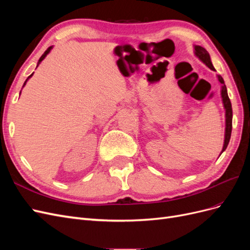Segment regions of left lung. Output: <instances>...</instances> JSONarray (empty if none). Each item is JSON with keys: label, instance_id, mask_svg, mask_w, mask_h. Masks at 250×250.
I'll list each match as a JSON object with an SVG mask.
<instances>
[{"label": "left lung", "instance_id": "obj_1", "mask_svg": "<svg viewBox=\"0 0 250 250\" xmlns=\"http://www.w3.org/2000/svg\"><path fill=\"white\" fill-rule=\"evenodd\" d=\"M194 54L196 57H198L201 62L208 66L210 70L216 71L215 67L213 66V63L210 62V56L208 52L201 46L198 44H195L194 46ZM218 81L221 83V98H222V103L223 107L225 109V133H224V143H223V148L221 150L220 155L224 152L225 149L228 148V145L230 140V134H231V127H232V108H231V103L228 95V89H226V85L224 83L223 78L220 75H217Z\"/></svg>", "mask_w": 250, "mask_h": 250}]
</instances>
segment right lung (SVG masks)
<instances>
[{"label": "right lung", "mask_w": 250, "mask_h": 250, "mask_svg": "<svg viewBox=\"0 0 250 250\" xmlns=\"http://www.w3.org/2000/svg\"><path fill=\"white\" fill-rule=\"evenodd\" d=\"M52 49H53V46H51V47H50V48H48V49H47V51H46V52H44V53H43V54H42V57H41V58H40V60H39V62H37V65H36V67H37V66H39V65H40V63H41V62H42V60H43V59H44V58H46V56H47V55H48V54H49V53H50V52H51V50H52ZM32 76H33V73H32V74H31V75H30V76H29V77H28V78H27V79H26V81H25V83H24V85H22V87H24V86H25V85H26V83H27V81H28V80H29V79H30V78H31V77H32ZM20 95H21V93H20Z\"/></svg>", "instance_id": "add662e5"}]
</instances>
